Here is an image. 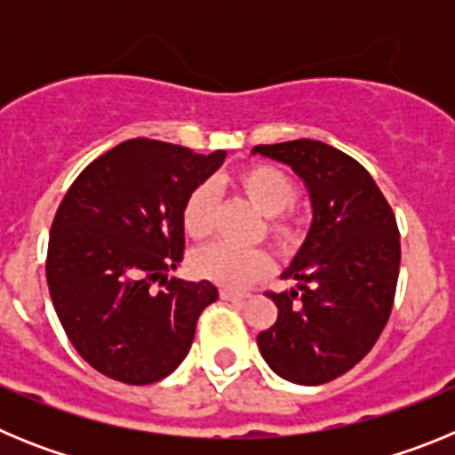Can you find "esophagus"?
<instances>
[{
  "label": "esophagus",
  "instance_id": "1",
  "mask_svg": "<svg viewBox=\"0 0 455 455\" xmlns=\"http://www.w3.org/2000/svg\"><path fill=\"white\" fill-rule=\"evenodd\" d=\"M220 299H225V300H236V303H239V300L251 299V293H248V291H236V289L223 287V289H220Z\"/></svg>",
  "mask_w": 455,
  "mask_h": 455
}]
</instances>
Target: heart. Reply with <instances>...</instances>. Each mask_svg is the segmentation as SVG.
I'll return each instance as SVG.
<instances>
[{
    "label": "heart",
    "instance_id": "obj_1",
    "mask_svg": "<svg viewBox=\"0 0 455 455\" xmlns=\"http://www.w3.org/2000/svg\"><path fill=\"white\" fill-rule=\"evenodd\" d=\"M243 198L262 216L264 228L280 251H291L300 241L299 220L287 214L299 200V184L283 168L271 164H251L235 175ZM184 230L193 239H207L216 228V191L212 184H200L191 191L182 212ZM193 268L207 280L225 287H246L267 273L273 259L264 248H236L230 243H212L193 255Z\"/></svg>",
    "mask_w": 455,
    "mask_h": 455
}]
</instances>
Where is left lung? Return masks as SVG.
Returning a JSON list of instances; mask_svg holds the SVG:
<instances>
[{
  "instance_id": "obj_1",
  "label": "left lung",
  "mask_w": 455,
  "mask_h": 455,
  "mask_svg": "<svg viewBox=\"0 0 455 455\" xmlns=\"http://www.w3.org/2000/svg\"><path fill=\"white\" fill-rule=\"evenodd\" d=\"M287 164L309 193L312 225L283 277L267 291L277 321L257 335L268 367L299 385L331 383L373 348L394 305L401 241L396 219L373 178L353 156L321 140L255 146Z\"/></svg>"
}]
</instances>
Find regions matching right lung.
Wrapping results in <instances>:
<instances>
[{
    "instance_id": "right-lung-1",
    "label": "right lung",
    "mask_w": 455,
    "mask_h": 455,
    "mask_svg": "<svg viewBox=\"0 0 455 455\" xmlns=\"http://www.w3.org/2000/svg\"><path fill=\"white\" fill-rule=\"evenodd\" d=\"M225 155L130 139L88 164L56 209L45 264L52 303L72 347L104 376L150 385L187 357L219 289L166 271L182 262L184 203Z\"/></svg>"
}]
</instances>
